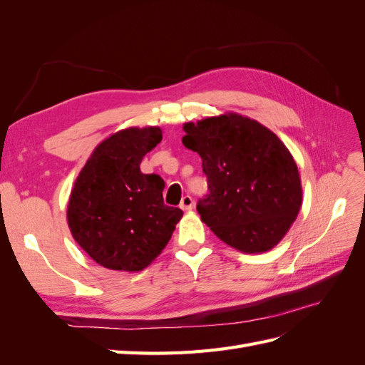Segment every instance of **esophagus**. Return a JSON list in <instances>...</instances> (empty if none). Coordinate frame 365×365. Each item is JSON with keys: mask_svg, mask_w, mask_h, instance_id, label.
I'll return each instance as SVG.
<instances>
[{"mask_svg": "<svg viewBox=\"0 0 365 365\" xmlns=\"http://www.w3.org/2000/svg\"><path fill=\"white\" fill-rule=\"evenodd\" d=\"M193 197L192 196H189V195H185L182 200H181V204H180V207L182 208V210H185V212H189V210H192L193 208Z\"/></svg>", "mask_w": 365, "mask_h": 365, "instance_id": "esophagus-1", "label": "esophagus"}]
</instances>
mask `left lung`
I'll list each match as a JSON object with an SVG mask.
<instances>
[{"mask_svg":"<svg viewBox=\"0 0 365 365\" xmlns=\"http://www.w3.org/2000/svg\"><path fill=\"white\" fill-rule=\"evenodd\" d=\"M182 145L200 153L210 193L196 210L213 233L242 252L274 248L302 207L291 152L259 121L235 113L184 125Z\"/></svg>","mask_w":365,"mask_h":365,"instance_id":"1","label":"left lung"}]
</instances>
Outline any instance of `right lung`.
Instances as JSON below:
<instances>
[{"instance_id":"add662e5","label":"right lung","mask_w":365,"mask_h":365,"mask_svg":"<svg viewBox=\"0 0 365 365\" xmlns=\"http://www.w3.org/2000/svg\"><path fill=\"white\" fill-rule=\"evenodd\" d=\"M160 128L118 130L98 145L74 182L67 219L81 248L114 271H141L168 245L182 210L164 204L160 175L140 170Z\"/></svg>"}]
</instances>
